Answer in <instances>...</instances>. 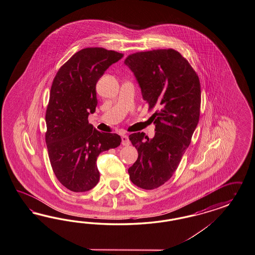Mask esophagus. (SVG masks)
I'll return each instance as SVG.
<instances>
[{
	"label": "esophagus",
	"mask_w": 255,
	"mask_h": 255,
	"mask_svg": "<svg viewBox=\"0 0 255 255\" xmlns=\"http://www.w3.org/2000/svg\"><path fill=\"white\" fill-rule=\"evenodd\" d=\"M122 143H123V145H129L131 144V142H130V140H129V137H128L127 134H123V135H122Z\"/></svg>",
	"instance_id": "obj_1"
}]
</instances>
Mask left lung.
<instances>
[{"label": "left lung", "instance_id": "left-lung-1", "mask_svg": "<svg viewBox=\"0 0 255 255\" xmlns=\"http://www.w3.org/2000/svg\"><path fill=\"white\" fill-rule=\"evenodd\" d=\"M124 63L135 76L148 110H154L149 120L155 124V136L149 139L145 132L129 135L138 152L137 160L128 170L130 179L151 190L172 177L191 142L200 119V79L173 49L137 52Z\"/></svg>", "mask_w": 255, "mask_h": 255}]
</instances>
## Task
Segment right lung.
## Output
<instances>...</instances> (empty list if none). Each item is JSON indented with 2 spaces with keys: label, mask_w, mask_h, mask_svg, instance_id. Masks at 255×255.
<instances>
[{
  "label": "right lung",
  "mask_w": 255,
  "mask_h": 255,
  "mask_svg": "<svg viewBox=\"0 0 255 255\" xmlns=\"http://www.w3.org/2000/svg\"><path fill=\"white\" fill-rule=\"evenodd\" d=\"M124 54L91 47L80 50L58 69L45 113V141L57 180L73 192L97 186L100 153L122 143L117 133L97 131L88 123L97 105L96 86L104 72Z\"/></svg>",
  "instance_id": "add662e5"
}]
</instances>
